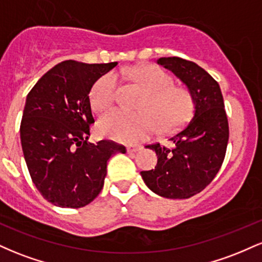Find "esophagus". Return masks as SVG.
Listing matches in <instances>:
<instances>
[{
	"mask_svg": "<svg viewBox=\"0 0 262 262\" xmlns=\"http://www.w3.org/2000/svg\"><path fill=\"white\" fill-rule=\"evenodd\" d=\"M143 149V146L139 145V144H133V145H129L127 146V151L128 152H137L139 150Z\"/></svg>",
	"mask_w": 262,
	"mask_h": 262,
	"instance_id": "obj_1",
	"label": "esophagus"
}]
</instances>
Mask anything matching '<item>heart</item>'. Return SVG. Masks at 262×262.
Returning <instances> with one entry per match:
<instances>
[{
    "instance_id": "1",
    "label": "heart",
    "mask_w": 262,
    "mask_h": 262,
    "mask_svg": "<svg viewBox=\"0 0 262 262\" xmlns=\"http://www.w3.org/2000/svg\"><path fill=\"white\" fill-rule=\"evenodd\" d=\"M125 75L148 91L139 113L113 110L101 117L98 130L104 137L118 141L144 139L159 129L171 132L185 124L194 108L193 96L187 87L173 85L170 74L158 66H138ZM117 77L106 74L93 83L90 103L97 112H103L116 101Z\"/></svg>"
}]
</instances>
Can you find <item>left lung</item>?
Wrapping results in <instances>:
<instances>
[{
    "label": "left lung",
    "mask_w": 262,
    "mask_h": 262,
    "mask_svg": "<svg viewBox=\"0 0 262 262\" xmlns=\"http://www.w3.org/2000/svg\"><path fill=\"white\" fill-rule=\"evenodd\" d=\"M158 64L169 69L186 83L194 100L193 117L171 135L172 148L151 144L158 164L141 171L146 186L166 198H189L200 193L221 169L229 139V124L218 82L196 62L182 58H160Z\"/></svg>",
    "instance_id": "obj_1"
}]
</instances>
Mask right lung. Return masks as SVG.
I'll return each instance as SVG.
<instances>
[{"label":"right lung","mask_w":262,"mask_h":262,"mask_svg":"<svg viewBox=\"0 0 262 262\" xmlns=\"http://www.w3.org/2000/svg\"><path fill=\"white\" fill-rule=\"evenodd\" d=\"M117 62L83 64L66 60L54 66L27 96L20 143L32 181L48 202L80 208L103 187L107 161L125 146L112 140L89 143L95 123L90 91Z\"/></svg>","instance_id":"add662e5"}]
</instances>
